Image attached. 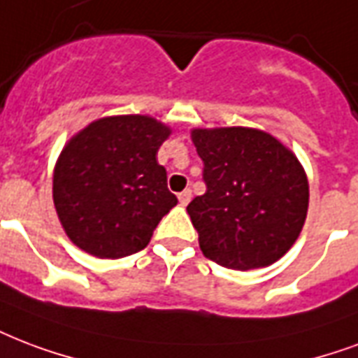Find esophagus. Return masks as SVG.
<instances>
[{"instance_id":"1","label":"esophagus","mask_w":358,"mask_h":358,"mask_svg":"<svg viewBox=\"0 0 358 358\" xmlns=\"http://www.w3.org/2000/svg\"><path fill=\"white\" fill-rule=\"evenodd\" d=\"M178 201L182 206H187V203L191 201V189H184L182 193L178 195Z\"/></svg>"}]
</instances>
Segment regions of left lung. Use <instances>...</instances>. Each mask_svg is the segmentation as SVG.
I'll use <instances>...</instances> for the list:
<instances>
[{"mask_svg":"<svg viewBox=\"0 0 358 358\" xmlns=\"http://www.w3.org/2000/svg\"><path fill=\"white\" fill-rule=\"evenodd\" d=\"M191 136L206 193L187 204V214L204 257L233 270L276 263L306 220L310 193L299 159L257 129H195Z\"/></svg>","mask_w":358,"mask_h":358,"instance_id":"1","label":"left lung"}]
</instances>
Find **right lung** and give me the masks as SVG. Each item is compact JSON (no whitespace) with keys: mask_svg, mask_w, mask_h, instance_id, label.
Masks as SVG:
<instances>
[{"mask_svg":"<svg viewBox=\"0 0 358 358\" xmlns=\"http://www.w3.org/2000/svg\"><path fill=\"white\" fill-rule=\"evenodd\" d=\"M169 133L148 116H114L71 138L54 171V206L80 250L120 259L148 245L178 203L155 159Z\"/></svg>","mask_w":358,"mask_h":358,"instance_id":"right-lung-1","label":"right lung"}]
</instances>
